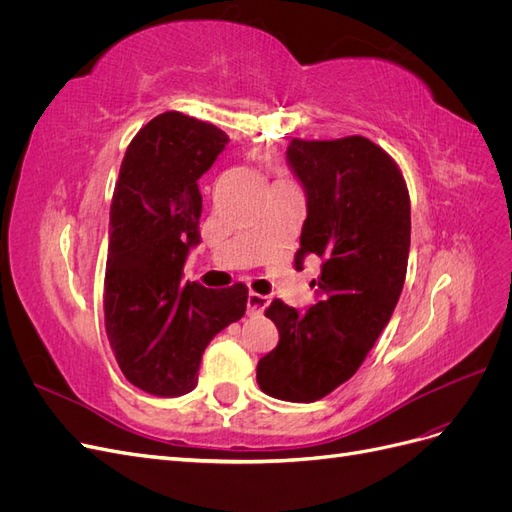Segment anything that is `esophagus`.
I'll use <instances>...</instances> for the list:
<instances>
[{
  "instance_id": "obj_1",
  "label": "esophagus",
  "mask_w": 512,
  "mask_h": 512,
  "mask_svg": "<svg viewBox=\"0 0 512 512\" xmlns=\"http://www.w3.org/2000/svg\"><path fill=\"white\" fill-rule=\"evenodd\" d=\"M267 305H269V297H265V294H258V292L247 294V314H262Z\"/></svg>"
}]
</instances>
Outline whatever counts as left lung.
Segmentation results:
<instances>
[{"label":"left lung","instance_id":"8db88e82","mask_svg":"<svg viewBox=\"0 0 512 512\" xmlns=\"http://www.w3.org/2000/svg\"><path fill=\"white\" fill-rule=\"evenodd\" d=\"M286 160L307 218L294 265L320 256L316 305L275 299L265 312L280 342L256 367L267 395L312 404L350 380L389 324L406 282L410 196L393 158L365 136L292 138Z\"/></svg>","mask_w":512,"mask_h":512}]
</instances>
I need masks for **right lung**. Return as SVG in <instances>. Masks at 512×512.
<instances>
[{"mask_svg": "<svg viewBox=\"0 0 512 512\" xmlns=\"http://www.w3.org/2000/svg\"><path fill=\"white\" fill-rule=\"evenodd\" d=\"M226 143L213 123L168 111L132 138L119 168L104 324L123 376L158 397L190 393L207 344L245 314V284L209 290L181 282L200 243L198 179Z\"/></svg>", "mask_w": 512, "mask_h": 512, "instance_id": "obj_1", "label": "right lung"}]
</instances>
